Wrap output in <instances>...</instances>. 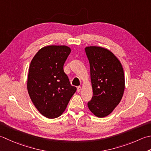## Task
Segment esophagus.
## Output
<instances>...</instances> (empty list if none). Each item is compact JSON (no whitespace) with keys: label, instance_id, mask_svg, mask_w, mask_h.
Here are the masks:
<instances>
[{"label":"esophagus","instance_id":"1","mask_svg":"<svg viewBox=\"0 0 151 151\" xmlns=\"http://www.w3.org/2000/svg\"><path fill=\"white\" fill-rule=\"evenodd\" d=\"M76 91H77L78 93H79L80 91H81V86H78V87H77V90H76Z\"/></svg>","mask_w":151,"mask_h":151}]
</instances>
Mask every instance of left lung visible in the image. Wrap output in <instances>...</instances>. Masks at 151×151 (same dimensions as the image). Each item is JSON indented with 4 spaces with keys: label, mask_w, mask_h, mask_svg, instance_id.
Segmentation results:
<instances>
[{
    "label": "left lung",
    "mask_w": 151,
    "mask_h": 151,
    "mask_svg": "<svg viewBox=\"0 0 151 151\" xmlns=\"http://www.w3.org/2000/svg\"><path fill=\"white\" fill-rule=\"evenodd\" d=\"M85 52L89 60L93 96L88 103L95 116L110 114L122 98L125 89L122 65L113 52L99 46H87Z\"/></svg>",
    "instance_id": "1"
}]
</instances>
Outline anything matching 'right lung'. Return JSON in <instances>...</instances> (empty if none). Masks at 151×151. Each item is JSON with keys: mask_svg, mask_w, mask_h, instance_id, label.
I'll return each instance as SVG.
<instances>
[{"mask_svg": "<svg viewBox=\"0 0 151 151\" xmlns=\"http://www.w3.org/2000/svg\"><path fill=\"white\" fill-rule=\"evenodd\" d=\"M70 51L65 45L44 46L29 66L27 83L29 97L40 113L48 119L61 116L76 90L63 70Z\"/></svg>", "mask_w": 151, "mask_h": 151, "instance_id": "right-lung-1", "label": "right lung"}]
</instances>
